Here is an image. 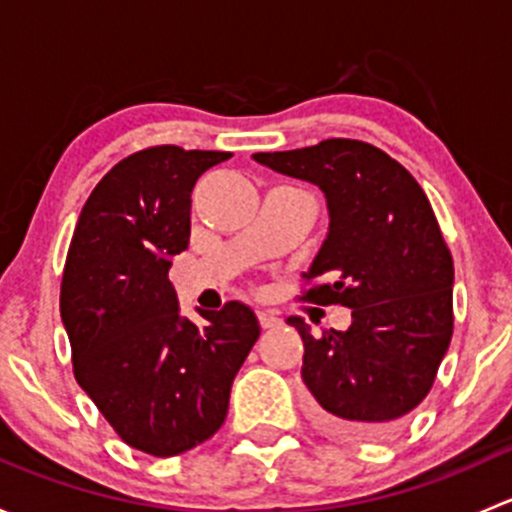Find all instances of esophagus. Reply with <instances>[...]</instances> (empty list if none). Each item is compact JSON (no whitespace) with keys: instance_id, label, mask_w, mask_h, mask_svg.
I'll use <instances>...</instances> for the list:
<instances>
[{"instance_id":"esophagus-1","label":"esophagus","mask_w":512,"mask_h":512,"mask_svg":"<svg viewBox=\"0 0 512 512\" xmlns=\"http://www.w3.org/2000/svg\"><path fill=\"white\" fill-rule=\"evenodd\" d=\"M257 322H260L262 329H272V327H277V324H280V319H277L275 314H270V312H257Z\"/></svg>"}]
</instances>
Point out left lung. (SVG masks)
I'll return each mask as SVG.
<instances>
[{
  "mask_svg": "<svg viewBox=\"0 0 512 512\" xmlns=\"http://www.w3.org/2000/svg\"><path fill=\"white\" fill-rule=\"evenodd\" d=\"M252 158L327 198L329 232L302 299L349 307L352 327L312 337L302 317L287 319L304 342L314 421L337 436H386L426 399L453 334V257L431 203L399 160L364 141Z\"/></svg>",
  "mask_w": 512,
  "mask_h": 512,
  "instance_id": "8db88e82",
  "label": "left lung"
}]
</instances>
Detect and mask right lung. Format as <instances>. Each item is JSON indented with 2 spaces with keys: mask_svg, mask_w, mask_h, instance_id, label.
<instances>
[{
  "mask_svg": "<svg viewBox=\"0 0 512 512\" xmlns=\"http://www.w3.org/2000/svg\"><path fill=\"white\" fill-rule=\"evenodd\" d=\"M230 156L153 146L123 158L86 200L66 255L59 307L76 381L128 446L158 458L223 426L232 381L260 337L242 302L195 327L168 280L190 240L195 180Z\"/></svg>",
  "mask_w": 512,
  "mask_h": 512,
  "instance_id": "obj_1",
  "label": "right lung"
}]
</instances>
